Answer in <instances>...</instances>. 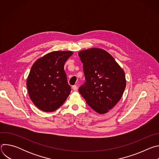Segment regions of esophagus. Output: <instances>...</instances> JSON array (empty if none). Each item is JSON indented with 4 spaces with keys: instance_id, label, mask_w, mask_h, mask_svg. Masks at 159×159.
<instances>
[{
    "instance_id": "esophagus-1",
    "label": "esophagus",
    "mask_w": 159,
    "mask_h": 159,
    "mask_svg": "<svg viewBox=\"0 0 159 159\" xmlns=\"http://www.w3.org/2000/svg\"><path fill=\"white\" fill-rule=\"evenodd\" d=\"M72 89L74 90V91H77V89H78V87H77V85H73L72 86Z\"/></svg>"
}]
</instances>
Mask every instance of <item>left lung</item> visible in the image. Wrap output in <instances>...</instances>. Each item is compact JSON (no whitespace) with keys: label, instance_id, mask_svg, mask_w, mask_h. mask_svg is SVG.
Instances as JSON below:
<instances>
[{"label":"left lung","instance_id":"8db88e82","mask_svg":"<svg viewBox=\"0 0 159 159\" xmlns=\"http://www.w3.org/2000/svg\"><path fill=\"white\" fill-rule=\"evenodd\" d=\"M85 82L79 91L87 103L105 114L120 100L126 87L123 70L109 53L96 48L80 51Z\"/></svg>","mask_w":159,"mask_h":159}]
</instances>
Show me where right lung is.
<instances>
[{
	"mask_svg": "<svg viewBox=\"0 0 159 159\" xmlns=\"http://www.w3.org/2000/svg\"><path fill=\"white\" fill-rule=\"evenodd\" d=\"M73 52L56 51L38 59L33 65L27 79L29 96L34 105L44 112L60 107L69 96L64 65Z\"/></svg>",
	"mask_w": 159,
	"mask_h": 159,
	"instance_id": "right-lung-1",
	"label": "right lung"
}]
</instances>
